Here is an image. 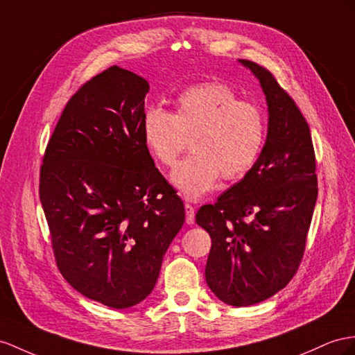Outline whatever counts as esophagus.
<instances>
[{
	"label": "esophagus",
	"instance_id": "34e87169",
	"mask_svg": "<svg viewBox=\"0 0 355 355\" xmlns=\"http://www.w3.org/2000/svg\"><path fill=\"white\" fill-rule=\"evenodd\" d=\"M184 210H186L187 225H193L195 223V207L190 205V204H184Z\"/></svg>",
	"mask_w": 355,
	"mask_h": 355
}]
</instances>
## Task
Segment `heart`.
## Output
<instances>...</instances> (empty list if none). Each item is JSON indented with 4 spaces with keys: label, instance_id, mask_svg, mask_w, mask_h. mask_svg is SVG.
I'll return each instance as SVG.
<instances>
[{
    "label": "heart",
    "instance_id": "1",
    "mask_svg": "<svg viewBox=\"0 0 355 355\" xmlns=\"http://www.w3.org/2000/svg\"><path fill=\"white\" fill-rule=\"evenodd\" d=\"M175 112L148 107L142 136L151 156L172 166L190 147L193 154L172 171L171 181L189 199H198L223 180H237L255 165L267 135L266 116L255 105L241 102L222 83H201L177 96Z\"/></svg>",
    "mask_w": 355,
    "mask_h": 355
}]
</instances>
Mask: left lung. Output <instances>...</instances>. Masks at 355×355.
<instances>
[{"label": "left lung", "mask_w": 355, "mask_h": 355, "mask_svg": "<svg viewBox=\"0 0 355 355\" xmlns=\"http://www.w3.org/2000/svg\"><path fill=\"white\" fill-rule=\"evenodd\" d=\"M240 62L266 94L267 141L240 183L196 213V223L211 237L207 285L235 307L264 302L294 277L318 198L315 150L303 114L271 71Z\"/></svg>", "instance_id": "left-lung-1"}]
</instances>
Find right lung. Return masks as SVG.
<instances>
[{
  "instance_id": "obj_1",
  "label": "right lung",
  "mask_w": 355,
  "mask_h": 355,
  "mask_svg": "<svg viewBox=\"0 0 355 355\" xmlns=\"http://www.w3.org/2000/svg\"><path fill=\"white\" fill-rule=\"evenodd\" d=\"M150 85L112 66L70 97L40 166L39 195L57 267L114 309L141 303L184 223V204L142 136Z\"/></svg>"
}]
</instances>
